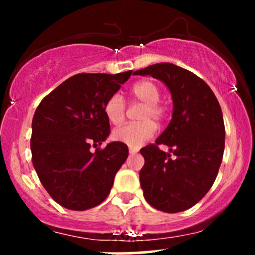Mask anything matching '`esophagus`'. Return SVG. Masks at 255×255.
<instances>
[{"mask_svg":"<svg viewBox=\"0 0 255 255\" xmlns=\"http://www.w3.org/2000/svg\"><path fill=\"white\" fill-rule=\"evenodd\" d=\"M137 152V148H135V147H129V153L130 154H135Z\"/></svg>","mask_w":255,"mask_h":255,"instance_id":"1","label":"esophagus"}]
</instances>
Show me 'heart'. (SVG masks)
Listing matches in <instances>:
<instances>
[{"mask_svg": "<svg viewBox=\"0 0 255 255\" xmlns=\"http://www.w3.org/2000/svg\"><path fill=\"white\" fill-rule=\"evenodd\" d=\"M133 102L142 104L139 119L141 122L128 124L116 128L113 131L115 141L122 142L130 147H140L156 133L157 124H162L168 115V107L159 101L160 89L153 80H141L130 89ZM104 114L113 125L121 124L126 116V102L120 95H113L105 102Z\"/></svg>", "mask_w": 255, "mask_h": 255, "instance_id": "heart-1", "label": "heart"}]
</instances>
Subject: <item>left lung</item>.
<instances>
[{"instance_id":"obj_1","label":"left lung","mask_w":255,"mask_h":255,"mask_svg":"<svg viewBox=\"0 0 255 255\" xmlns=\"http://www.w3.org/2000/svg\"><path fill=\"white\" fill-rule=\"evenodd\" d=\"M134 74L162 80L174 102L166 129L156 144L140 150L145 159L139 172L144 198L163 212L191 209L210 191L223 159L225 128L221 105L203 79L172 63L152 64ZM162 143L171 147L174 157L160 150Z\"/></svg>"}]
</instances>
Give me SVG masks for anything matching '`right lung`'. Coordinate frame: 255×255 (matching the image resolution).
<instances>
[{
	"label": "right lung",
	"mask_w": 255,
	"mask_h": 255,
	"mask_svg": "<svg viewBox=\"0 0 255 255\" xmlns=\"http://www.w3.org/2000/svg\"><path fill=\"white\" fill-rule=\"evenodd\" d=\"M130 75L131 71L75 74L38 105L32 120V163L61 206L84 211L109 195L128 146L116 141L101 148L110 133L104 105Z\"/></svg>",
	"instance_id": "right-lung-1"
}]
</instances>
